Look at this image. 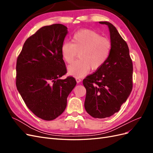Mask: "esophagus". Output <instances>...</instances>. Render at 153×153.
Segmentation results:
<instances>
[{
	"instance_id": "esophagus-1",
	"label": "esophagus",
	"mask_w": 153,
	"mask_h": 153,
	"mask_svg": "<svg viewBox=\"0 0 153 153\" xmlns=\"http://www.w3.org/2000/svg\"><path fill=\"white\" fill-rule=\"evenodd\" d=\"M76 82L78 83V84H79V83L82 81V80L80 79V78H76Z\"/></svg>"
}]
</instances>
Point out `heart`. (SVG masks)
Here are the masks:
<instances>
[{
	"mask_svg": "<svg viewBox=\"0 0 153 153\" xmlns=\"http://www.w3.org/2000/svg\"><path fill=\"white\" fill-rule=\"evenodd\" d=\"M112 50L111 41L92 30H81L75 32L71 43L65 41L62 45L61 53L64 61L71 63L77 56L79 59L68 68L69 75L80 78L91 69L97 70L107 61Z\"/></svg>",
	"mask_w": 153,
	"mask_h": 153,
	"instance_id": "heart-1",
	"label": "heart"
}]
</instances>
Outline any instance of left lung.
I'll return each mask as SVG.
<instances>
[{"instance_id":"obj_1","label":"left lung","mask_w":153,"mask_h":153,"mask_svg":"<svg viewBox=\"0 0 153 153\" xmlns=\"http://www.w3.org/2000/svg\"><path fill=\"white\" fill-rule=\"evenodd\" d=\"M108 26L112 50L107 61L83 80L86 89L84 106L94 118L103 119L119 112L133 87V64L128 46L117 29L110 22H99Z\"/></svg>"}]
</instances>
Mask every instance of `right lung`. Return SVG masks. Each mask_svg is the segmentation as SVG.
Wrapping results in <instances>:
<instances>
[{"label":"right lung","instance_id":"add662e5","mask_svg":"<svg viewBox=\"0 0 153 153\" xmlns=\"http://www.w3.org/2000/svg\"><path fill=\"white\" fill-rule=\"evenodd\" d=\"M62 24L40 28L27 39L16 61V85L27 107L37 117L52 121L66 108L76 82L66 73L61 47L68 34Z\"/></svg>","mask_w":153,"mask_h":153}]
</instances>
